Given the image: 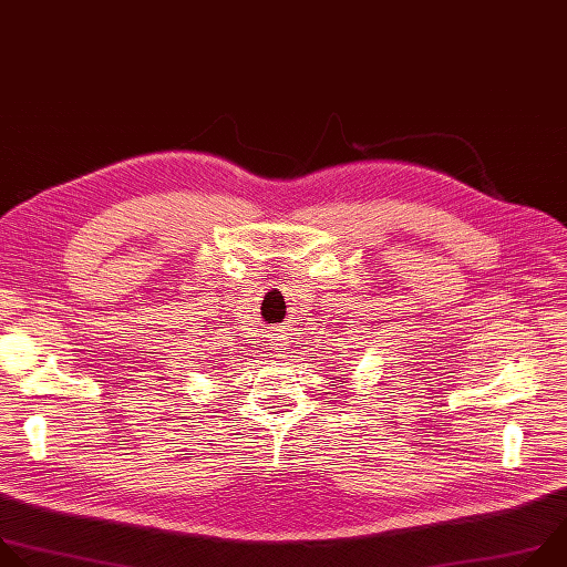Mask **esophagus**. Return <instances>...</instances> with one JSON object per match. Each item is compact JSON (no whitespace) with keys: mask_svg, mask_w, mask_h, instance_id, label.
<instances>
[{"mask_svg":"<svg viewBox=\"0 0 567 567\" xmlns=\"http://www.w3.org/2000/svg\"><path fill=\"white\" fill-rule=\"evenodd\" d=\"M270 353H275V355H281L284 351H286V342H284V334L277 330V332H272V337H270Z\"/></svg>","mask_w":567,"mask_h":567,"instance_id":"1","label":"esophagus"}]
</instances>
